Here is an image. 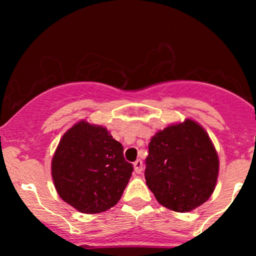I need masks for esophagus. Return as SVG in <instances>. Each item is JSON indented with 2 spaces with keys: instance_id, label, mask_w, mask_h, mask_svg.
<instances>
[{
  "instance_id": "1",
  "label": "esophagus",
  "mask_w": 256,
  "mask_h": 256,
  "mask_svg": "<svg viewBox=\"0 0 256 256\" xmlns=\"http://www.w3.org/2000/svg\"><path fill=\"white\" fill-rule=\"evenodd\" d=\"M134 172L138 173V174H140V173H142V171H143V161L142 160H140V158H138V160H136L134 162Z\"/></svg>"
}]
</instances>
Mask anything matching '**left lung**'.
<instances>
[{"label": "left lung", "instance_id": "1", "mask_svg": "<svg viewBox=\"0 0 256 256\" xmlns=\"http://www.w3.org/2000/svg\"><path fill=\"white\" fill-rule=\"evenodd\" d=\"M144 177L161 204L190 212L204 204L216 188L219 158L207 132L194 120L158 131L148 146Z\"/></svg>", "mask_w": 256, "mask_h": 256}]
</instances>
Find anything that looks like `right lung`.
<instances>
[{"mask_svg":"<svg viewBox=\"0 0 256 256\" xmlns=\"http://www.w3.org/2000/svg\"><path fill=\"white\" fill-rule=\"evenodd\" d=\"M134 165L107 128L80 122L61 138L52 161L60 198L82 213L95 214L118 204Z\"/></svg>","mask_w":256,"mask_h":256,"instance_id":"obj_1","label":"right lung"}]
</instances>
